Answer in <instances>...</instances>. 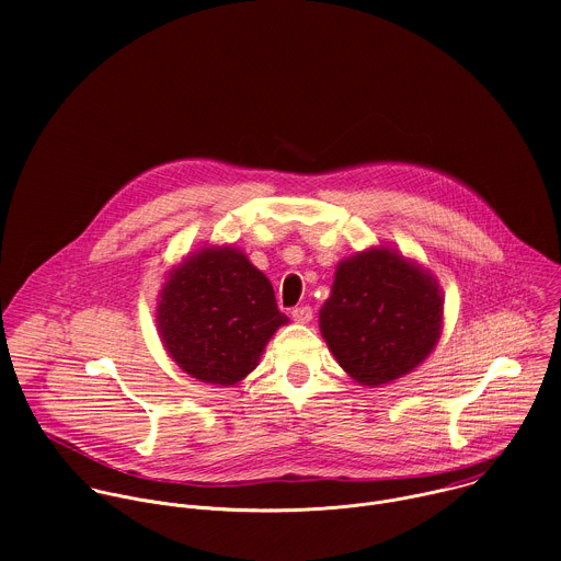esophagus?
<instances>
[{
	"label": "esophagus",
	"mask_w": 561,
	"mask_h": 561,
	"mask_svg": "<svg viewBox=\"0 0 561 561\" xmlns=\"http://www.w3.org/2000/svg\"><path fill=\"white\" fill-rule=\"evenodd\" d=\"M290 317L295 319L297 324H308L312 319V308L310 306H297L290 310Z\"/></svg>",
	"instance_id": "1"
}]
</instances>
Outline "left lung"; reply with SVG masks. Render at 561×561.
I'll use <instances>...</instances> for the list:
<instances>
[{"mask_svg": "<svg viewBox=\"0 0 561 561\" xmlns=\"http://www.w3.org/2000/svg\"><path fill=\"white\" fill-rule=\"evenodd\" d=\"M444 297L422 264L377 247L342 260L319 331L337 364L362 386L415 370L442 335Z\"/></svg>", "mask_w": 561, "mask_h": 561, "instance_id": "8db88e82", "label": "left lung"}]
</instances>
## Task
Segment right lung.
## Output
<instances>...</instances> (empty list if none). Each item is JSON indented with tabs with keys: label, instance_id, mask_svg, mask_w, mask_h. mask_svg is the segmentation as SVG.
Returning a JSON list of instances; mask_svg holds the SVG:
<instances>
[{
	"label": "right lung",
	"instance_id": "right-lung-1",
	"mask_svg": "<svg viewBox=\"0 0 561 561\" xmlns=\"http://www.w3.org/2000/svg\"><path fill=\"white\" fill-rule=\"evenodd\" d=\"M154 322L171 359L191 377L234 386L288 317L268 277L234 247H204L169 273Z\"/></svg>",
	"mask_w": 561,
	"mask_h": 561
}]
</instances>
